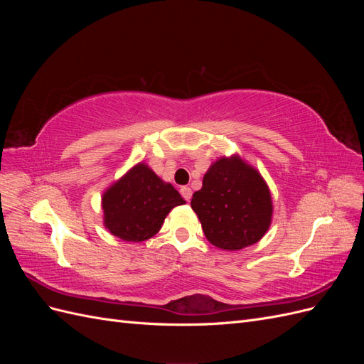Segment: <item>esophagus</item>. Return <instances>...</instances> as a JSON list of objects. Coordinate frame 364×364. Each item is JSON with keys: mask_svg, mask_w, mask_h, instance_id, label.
I'll return each instance as SVG.
<instances>
[{"mask_svg": "<svg viewBox=\"0 0 364 364\" xmlns=\"http://www.w3.org/2000/svg\"><path fill=\"white\" fill-rule=\"evenodd\" d=\"M181 194H182V197H183V199H185L186 202H190L191 196H193V191H191L190 186H182V188H181Z\"/></svg>", "mask_w": 364, "mask_h": 364, "instance_id": "34e87169", "label": "esophagus"}]
</instances>
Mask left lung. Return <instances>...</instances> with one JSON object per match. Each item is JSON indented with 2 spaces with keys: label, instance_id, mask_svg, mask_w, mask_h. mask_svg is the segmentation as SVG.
<instances>
[{
  "label": "left lung",
  "instance_id": "1",
  "mask_svg": "<svg viewBox=\"0 0 364 364\" xmlns=\"http://www.w3.org/2000/svg\"><path fill=\"white\" fill-rule=\"evenodd\" d=\"M191 208L209 243L223 250L255 245L267 232L273 214L266 181L237 155L209 167Z\"/></svg>",
  "mask_w": 364,
  "mask_h": 364
}]
</instances>
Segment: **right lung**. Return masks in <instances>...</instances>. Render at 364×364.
I'll list each match as a JSON object with an SVG mask.
<instances>
[{"label": "right lung", "instance_id": "obj_1", "mask_svg": "<svg viewBox=\"0 0 364 364\" xmlns=\"http://www.w3.org/2000/svg\"><path fill=\"white\" fill-rule=\"evenodd\" d=\"M183 203L171 183L141 162L105 191V226L121 240L139 243L158 234L171 209Z\"/></svg>", "mask_w": 364, "mask_h": 364}]
</instances>
